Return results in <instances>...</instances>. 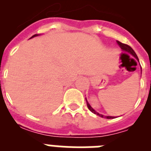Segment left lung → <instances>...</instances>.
<instances>
[{
    "mask_svg": "<svg viewBox=\"0 0 151 151\" xmlns=\"http://www.w3.org/2000/svg\"><path fill=\"white\" fill-rule=\"evenodd\" d=\"M117 44H118L119 46L120 47L121 49H122V50H124V51L128 52V53L131 54H132V55H133L134 57H135L136 59H137L138 60V56L136 55L135 52L134 51V50H133V49L132 48V47H131L130 46H129V45H125V44H123V43H121L120 41H117ZM86 101H87V100H86ZM87 106H88V108L89 110H90L92 112V113H94V114H96V115H97V116H99L105 117V118H106V119H114V118H115V117H114V116H104L102 115V114H100V113H97V112H96L95 110H94V109H93V108L91 107V105L89 104L88 103V101H87Z\"/></svg>",
    "mask_w": 151,
    "mask_h": 151,
    "instance_id": "left-lung-1",
    "label": "left lung"
}]
</instances>
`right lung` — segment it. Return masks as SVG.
<instances>
[{"instance_id":"obj_1","label":"right lung","mask_w":151,"mask_h":151,"mask_svg":"<svg viewBox=\"0 0 151 151\" xmlns=\"http://www.w3.org/2000/svg\"><path fill=\"white\" fill-rule=\"evenodd\" d=\"M37 35H33L32 38H33V37H35V36H37Z\"/></svg>"}]
</instances>
